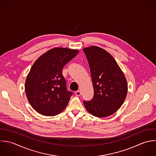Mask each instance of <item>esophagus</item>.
<instances>
[{"instance_id": "obj_1", "label": "esophagus", "mask_w": 156, "mask_h": 156, "mask_svg": "<svg viewBox=\"0 0 156 156\" xmlns=\"http://www.w3.org/2000/svg\"><path fill=\"white\" fill-rule=\"evenodd\" d=\"M75 94L76 95V96H81V92L80 91V90H77V91H76L75 92Z\"/></svg>"}]
</instances>
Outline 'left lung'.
Segmentation results:
<instances>
[{"label":"left lung","mask_w":156,"mask_h":156,"mask_svg":"<svg viewBox=\"0 0 156 156\" xmlns=\"http://www.w3.org/2000/svg\"><path fill=\"white\" fill-rule=\"evenodd\" d=\"M90 67L94 86V98L84 101L91 115L107 117L122 106L128 92L124 74L114 58L104 49L92 46L83 49Z\"/></svg>","instance_id":"8db88e82"}]
</instances>
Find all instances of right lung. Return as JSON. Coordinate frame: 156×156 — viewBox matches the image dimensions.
I'll list each match as a JSON object with an SVG mask.
<instances>
[{"label":"right lung","mask_w":156,"mask_h":156,"mask_svg":"<svg viewBox=\"0 0 156 156\" xmlns=\"http://www.w3.org/2000/svg\"><path fill=\"white\" fill-rule=\"evenodd\" d=\"M79 51L53 48L41 55L32 66L25 89L32 107L44 116H55L66 108L72 92L66 88L62 74L64 66Z\"/></svg>","instance_id":"obj_1"}]
</instances>
